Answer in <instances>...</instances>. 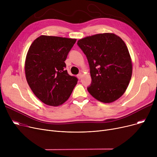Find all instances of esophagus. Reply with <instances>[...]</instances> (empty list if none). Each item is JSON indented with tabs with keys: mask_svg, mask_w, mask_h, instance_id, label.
Returning a JSON list of instances; mask_svg holds the SVG:
<instances>
[{
	"mask_svg": "<svg viewBox=\"0 0 157 157\" xmlns=\"http://www.w3.org/2000/svg\"><path fill=\"white\" fill-rule=\"evenodd\" d=\"M82 76H83V74H82L81 73H79V74H78V75H77V77H78V78L79 79H81Z\"/></svg>",
	"mask_w": 157,
	"mask_h": 157,
	"instance_id": "esophagus-1",
	"label": "esophagus"
}]
</instances>
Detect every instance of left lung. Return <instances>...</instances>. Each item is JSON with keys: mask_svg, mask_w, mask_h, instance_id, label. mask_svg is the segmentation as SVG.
I'll list each match as a JSON object with an SVG mask.
<instances>
[{"mask_svg": "<svg viewBox=\"0 0 157 157\" xmlns=\"http://www.w3.org/2000/svg\"><path fill=\"white\" fill-rule=\"evenodd\" d=\"M86 56L92 83L88 92L97 100L111 103L122 96L132 73V63L125 43L111 33L95 34L78 41Z\"/></svg>", "mask_w": 157, "mask_h": 157, "instance_id": "obj_1", "label": "left lung"}]
</instances>
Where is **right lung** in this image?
I'll return each instance as SVG.
<instances>
[{"instance_id":"right-lung-1","label":"right lung","mask_w":157,"mask_h":157,"mask_svg":"<svg viewBox=\"0 0 157 157\" xmlns=\"http://www.w3.org/2000/svg\"><path fill=\"white\" fill-rule=\"evenodd\" d=\"M76 41V39L40 36L29 49L25 63L27 83L34 95L46 105H62L78 83V78L65 70V63Z\"/></svg>"}]
</instances>
